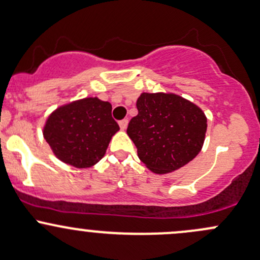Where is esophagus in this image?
I'll use <instances>...</instances> for the list:
<instances>
[{
  "label": "esophagus",
  "instance_id": "obj_1",
  "mask_svg": "<svg viewBox=\"0 0 260 260\" xmlns=\"http://www.w3.org/2000/svg\"><path fill=\"white\" fill-rule=\"evenodd\" d=\"M127 124H129V121H127V119L120 120V121H119L120 129H121V130H125V129H126V127H127Z\"/></svg>",
  "mask_w": 260,
  "mask_h": 260
}]
</instances>
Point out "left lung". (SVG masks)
Segmentation results:
<instances>
[{
  "mask_svg": "<svg viewBox=\"0 0 260 260\" xmlns=\"http://www.w3.org/2000/svg\"><path fill=\"white\" fill-rule=\"evenodd\" d=\"M127 135L139 158L155 174H167L193 160L202 149L207 119L197 105L176 94L142 93Z\"/></svg>",
  "mask_w": 260,
  "mask_h": 260,
  "instance_id": "8db88e82",
  "label": "left lung"
}]
</instances>
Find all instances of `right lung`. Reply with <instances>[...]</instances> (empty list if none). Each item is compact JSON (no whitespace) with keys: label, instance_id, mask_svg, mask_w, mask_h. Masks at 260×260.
Segmentation results:
<instances>
[{"label":"right lung","instance_id":"1","mask_svg":"<svg viewBox=\"0 0 260 260\" xmlns=\"http://www.w3.org/2000/svg\"><path fill=\"white\" fill-rule=\"evenodd\" d=\"M118 130L110 103L85 98L53 111L44 125L43 136L60 161L86 169L105 155Z\"/></svg>","mask_w":260,"mask_h":260}]
</instances>
